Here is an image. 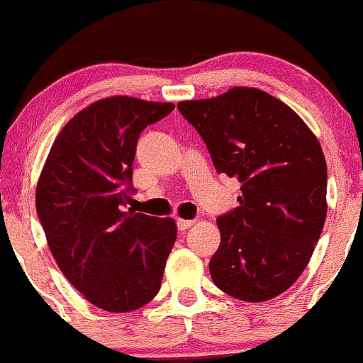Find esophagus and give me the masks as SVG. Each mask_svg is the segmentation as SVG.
I'll list each match as a JSON object with an SVG mask.
<instances>
[{"label": "esophagus", "instance_id": "34e87169", "mask_svg": "<svg viewBox=\"0 0 363 363\" xmlns=\"http://www.w3.org/2000/svg\"><path fill=\"white\" fill-rule=\"evenodd\" d=\"M194 223H196V220H183V218H178L177 220V225H178V230H186V229H190V227L194 225Z\"/></svg>", "mask_w": 363, "mask_h": 363}]
</instances>
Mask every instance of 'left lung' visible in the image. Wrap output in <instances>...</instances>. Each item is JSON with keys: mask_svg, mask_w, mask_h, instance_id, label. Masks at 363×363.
Masks as SVG:
<instances>
[{"mask_svg": "<svg viewBox=\"0 0 363 363\" xmlns=\"http://www.w3.org/2000/svg\"><path fill=\"white\" fill-rule=\"evenodd\" d=\"M178 110L204 140L216 173L241 183L239 206L216 218L213 283L246 302L278 297L302 274L323 230L327 162L318 140L260 89L182 101Z\"/></svg>", "mask_w": 363, "mask_h": 363, "instance_id": "1", "label": "left lung"}]
</instances>
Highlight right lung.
<instances>
[{
    "label": "right lung",
    "instance_id": "obj_1",
    "mask_svg": "<svg viewBox=\"0 0 363 363\" xmlns=\"http://www.w3.org/2000/svg\"><path fill=\"white\" fill-rule=\"evenodd\" d=\"M174 110L113 96L62 127L38 185L36 213L66 279L91 304L127 313L148 304L177 241L173 218L125 211L138 138Z\"/></svg>",
    "mask_w": 363,
    "mask_h": 363
}]
</instances>
